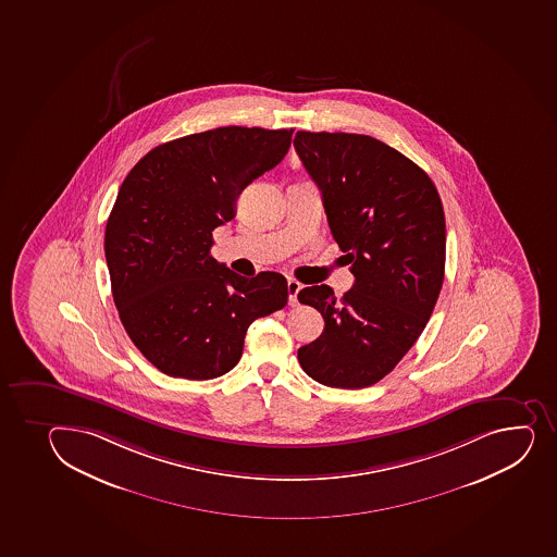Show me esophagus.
<instances>
[{"label": "esophagus", "instance_id": "34e87169", "mask_svg": "<svg viewBox=\"0 0 557 557\" xmlns=\"http://www.w3.org/2000/svg\"><path fill=\"white\" fill-rule=\"evenodd\" d=\"M287 288L288 305H290V307H298V293L301 290V283L296 282V280H288Z\"/></svg>", "mask_w": 557, "mask_h": 557}]
</instances>
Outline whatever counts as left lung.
I'll return each mask as SVG.
<instances>
[{"label":"left lung","instance_id":"8db88e82","mask_svg":"<svg viewBox=\"0 0 557 557\" xmlns=\"http://www.w3.org/2000/svg\"><path fill=\"white\" fill-rule=\"evenodd\" d=\"M294 148L322 189L329 226L355 285L336 298L329 285L299 290L325 329L299 347L310 379L360 389L384 379L413 347L444 282L446 221L422 168L376 138L298 132Z\"/></svg>","mask_w":557,"mask_h":557}]
</instances>
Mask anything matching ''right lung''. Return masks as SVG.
I'll return each instance as SVG.
<instances>
[{"mask_svg":"<svg viewBox=\"0 0 557 557\" xmlns=\"http://www.w3.org/2000/svg\"><path fill=\"white\" fill-rule=\"evenodd\" d=\"M293 132L194 133L151 149L124 178L103 237L111 293L127 336L168 376L228 373L250 323L287 305L282 274H235L210 248L243 189L287 156Z\"/></svg>","mask_w":557,"mask_h":557,"instance_id":"obj_1","label":"right lung"}]
</instances>
